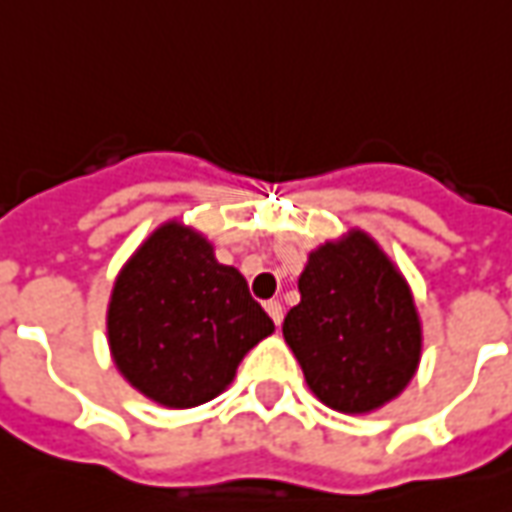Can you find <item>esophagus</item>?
<instances>
[{"instance_id":"obj_1","label":"esophagus","mask_w":512,"mask_h":512,"mask_svg":"<svg viewBox=\"0 0 512 512\" xmlns=\"http://www.w3.org/2000/svg\"><path fill=\"white\" fill-rule=\"evenodd\" d=\"M264 309H267V315L273 317V323L281 326V320H284V306H281L278 301H267L264 303Z\"/></svg>"}]
</instances>
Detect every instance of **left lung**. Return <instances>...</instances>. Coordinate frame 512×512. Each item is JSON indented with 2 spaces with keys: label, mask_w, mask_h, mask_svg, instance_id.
Returning a JSON list of instances; mask_svg holds the SVG:
<instances>
[{
  "label": "left lung",
  "mask_w": 512,
  "mask_h": 512,
  "mask_svg": "<svg viewBox=\"0 0 512 512\" xmlns=\"http://www.w3.org/2000/svg\"><path fill=\"white\" fill-rule=\"evenodd\" d=\"M301 303L284 317V340L323 404L370 412L396 398L421 354L412 295L370 236L354 234L309 256Z\"/></svg>",
  "instance_id": "1"
}]
</instances>
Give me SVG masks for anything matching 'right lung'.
Listing matches in <instances>:
<instances>
[{
    "mask_svg": "<svg viewBox=\"0 0 512 512\" xmlns=\"http://www.w3.org/2000/svg\"><path fill=\"white\" fill-rule=\"evenodd\" d=\"M239 270L178 222L155 231L119 273L108 306L116 368L164 407L206 404L234 379L253 345L273 334Z\"/></svg>",
    "mask_w": 512,
    "mask_h": 512,
    "instance_id": "add662e5",
    "label": "right lung"
}]
</instances>
